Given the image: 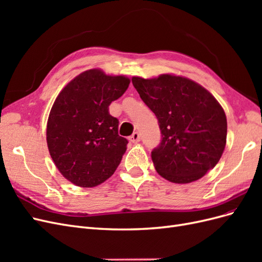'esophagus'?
Returning <instances> with one entry per match:
<instances>
[{"mask_svg": "<svg viewBox=\"0 0 262 262\" xmlns=\"http://www.w3.org/2000/svg\"><path fill=\"white\" fill-rule=\"evenodd\" d=\"M129 140H130V142H132V143H138V142H140V140H141V137L138 132H134L129 138Z\"/></svg>", "mask_w": 262, "mask_h": 262, "instance_id": "1", "label": "esophagus"}]
</instances>
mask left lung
Listing matches in <instances>:
<instances>
[{
    "instance_id": "1",
    "label": "left lung",
    "mask_w": 262,
    "mask_h": 262,
    "mask_svg": "<svg viewBox=\"0 0 262 262\" xmlns=\"http://www.w3.org/2000/svg\"><path fill=\"white\" fill-rule=\"evenodd\" d=\"M132 84L160 124L162 141L150 155L156 171L175 184L202 178L226 145L227 121L219 101L184 76H133Z\"/></svg>"
}]
</instances>
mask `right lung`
Here are the masks:
<instances>
[{"label": "right lung", "instance_id": "right-lung-1", "mask_svg": "<svg viewBox=\"0 0 262 262\" xmlns=\"http://www.w3.org/2000/svg\"><path fill=\"white\" fill-rule=\"evenodd\" d=\"M130 80L85 71L74 77L55 99L47 123V144L62 176L75 186L92 188L113 176L128 140L118 134V119L109 114Z\"/></svg>", "mask_w": 262, "mask_h": 262}]
</instances>
